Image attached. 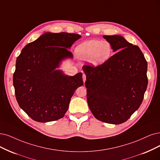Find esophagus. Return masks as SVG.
<instances>
[{
  "instance_id": "obj_1",
  "label": "esophagus",
  "mask_w": 160,
  "mask_h": 160,
  "mask_svg": "<svg viewBox=\"0 0 160 160\" xmlns=\"http://www.w3.org/2000/svg\"><path fill=\"white\" fill-rule=\"evenodd\" d=\"M82 78H83L84 82H85L86 80V74L84 73L83 74V75H82Z\"/></svg>"
}]
</instances>
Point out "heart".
<instances>
[{
	"label": "heart",
	"instance_id": "heart-1",
	"mask_svg": "<svg viewBox=\"0 0 160 160\" xmlns=\"http://www.w3.org/2000/svg\"><path fill=\"white\" fill-rule=\"evenodd\" d=\"M112 52L108 41L90 40L80 44L76 49V55L81 60H90L95 65L103 63L110 57Z\"/></svg>",
	"mask_w": 160,
	"mask_h": 160
}]
</instances>
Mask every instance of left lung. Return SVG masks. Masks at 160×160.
I'll return each mask as SVG.
<instances>
[{"instance_id": "1", "label": "left lung", "mask_w": 160, "mask_h": 160, "mask_svg": "<svg viewBox=\"0 0 160 160\" xmlns=\"http://www.w3.org/2000/svg\"><path fill=\"white\" fill-rule=\"evenodd\" d=\"M103 37L117 52L96 67L83 66L87 101L97 119L119 125L127 121L143 101L148 64L138 46L120 35Z\"/></svg>"}]
</instances>
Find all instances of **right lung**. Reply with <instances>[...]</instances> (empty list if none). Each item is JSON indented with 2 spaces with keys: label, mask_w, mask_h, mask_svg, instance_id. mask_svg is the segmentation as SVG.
I'll use <instances>...</instances> for the list:
<instances>
[{
  "label": "right lung",
  "mask_w": 160,
  "mask_h": 160,
  "mask_svg": "<svg viewBox=\"0 0 160 160\" xmlns=\"http://www.w3.org/2000/svg\"><path fill=\"white\" fill-rule=\"evenodd\" d=\"M80 38L76 33H45L23 47L17 57L13 75L16 98L33 120L61 119L75 90L83 85L81 72L68 76L55 70L62 59L72 57L67 49Z\"/></svg>",
  "instance_id": "right-lung-1"
}]
</instances>
